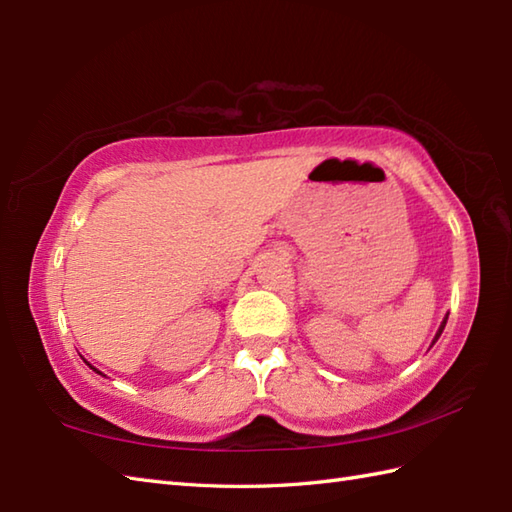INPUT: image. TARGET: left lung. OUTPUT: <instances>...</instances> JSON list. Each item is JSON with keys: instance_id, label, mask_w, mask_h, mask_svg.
Returning <instances> with one entry per match:
<instances>
[{"instance_id": "obj_1", "label": "left lung", "mask_w": 512, "mask_h": 512, "mask_svg": "<svg viewBox=\"0 0 512 512\" xmlns=\"http://www.w3.org/2000/svg\"><path fill=\"white\" fill-rule=\"evenodd\" d=\"M447 319H449V317H447ZM447 319H444V321H442V325H440V330H438V334H436V339H433V343H436V341L440 339V334H442V330H444V325H447Z\"/></svg>"}]
</instances>
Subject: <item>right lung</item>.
Instances as JSON below:
<instances>
[{
    "label": "right lung",
    "instance_id": "obj_1",
    "mask_svg": "<svg viewBox=\"0 0 512 512\" xmlns=\"http://www.w3.org/2000/svg\"><path fill=\"white\" fill-rule=\"evenodd\" d=\"M92 369H94V367H92ZM94 372H96V369H94ZM99 374H101V372H99Z\"/></svg>",
    "mask_w": 512,
    "mask_h": 512
}]
</instances>
